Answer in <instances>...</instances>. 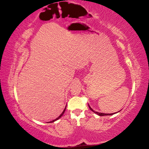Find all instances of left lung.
Returning <instances> with one entry per match:
<instances>
[{
    "instance_id": "obj_1",
    "label": "left lung",
    "mask_w": 149,
    "mask_h": 149,
    "mask_svg": "<svg viewBox=\"0 0 149 149\" xmlns=\"http://www.w3.org/2000/svg\"><path fill=\"white\" fill-rule=\"evenodd\" d=\"M89 108H90V109L91 110V111H93L94 113H96L97 114H98L99 116H106V115H113V114H115V113H111V114H106V113H99V112H96V111H94V110L91 108V107H90V106L89 105Z\"/></svg>"
}]
</instances>
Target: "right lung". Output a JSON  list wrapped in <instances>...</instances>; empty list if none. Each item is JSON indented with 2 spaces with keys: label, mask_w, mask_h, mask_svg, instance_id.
I'll use <instances>...</instances> for the list:
<instances>
[{
  "label": "right lung",
  "mask_w": 149,
  "mask_h": 149,
  "mask_svg": "<svg viewBox=\"0 0 149 149\" xmlns=\"http://www.w3.org/2000/svg\"><path fill=\"white\" fill-rule=\"evenodd\" d=\"M65 109H66V107H65V109H64V110H63V111L62 112V114H60V116H58V118H56V119H55V120H53V121H49V123H52V122H53V121H55L57 120H58V119H59V118H60L61 116H62L63 115V113H65Z\"/></svg>",
  "instance_id": "add662e5"
}]
</instances>
